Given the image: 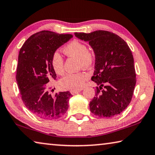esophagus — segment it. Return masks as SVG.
<instances>
[{"label": "esophagus", "mask_w": 155, "mask_h": 155, "mask_svg": "<svg viewBox=\"0 0 155 155\" xmlns=\"http://www.w3.org/2000/svg\"><path fill=\"white\" fill-rule=\"evenodd\" d=\"M81 91V90H71L70 91V93H71L72 95H74V94H77L78 92H80Z\"/></svg>", "instance_id": "esophagus-1"}]
</instances>
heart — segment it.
I'll return each instance as SVG.
<instances>
[{"mask_svg": "<svg viewBox=\"0 0 155 155\" xmlns=\"http://www.w3.org/2000/svg\"><path fill=\"white\" fill-rule=\"evenodd\" d=\"M63 51L68 57H74L78 59L80 68H90L94 61V52L88 50L86 44L78 40H74L68 44ZM51 65L57 74L61 75L64 72V60L59 52H55L52 54ZM88 77V74L85 72L69 73L61 78L60 84L63 87L68 90H78L83 87Z\"/></svg>", "mask_w": 155, "mask_h": 155, "instance_id": "heart-1", "label": "heart"}]
</instances>
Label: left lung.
I'll return each mask as SVG.
<instances>
[{
	"label": "left lung",
	"instance_id": "left-lung-1",
	"mask_svg": "<svg viewBox=\"0 0 155 155\" xmlns=\"http://www.w3.org/2000/svg\"><path fill=\"white\" fill-rule=\"evenodd\" d=\"M89 42L95 54L94 76L96 96L90 103V111L100 117H112L127 108L136 84L134 59L126 41L107 31L75 33Z\"/></svg>",
	"mask_w": 155,
	"mask_h": 155
}]
</instances>
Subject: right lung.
Instances as JSON below:
<instances>
[{"label": "right lung", "mask_w": 155, "mask_h": 155, "mask_svg": "<svg viewBox=\"0 0 155 155\" xmlns=\"http://www.w3.org/2000/svg\"><path fill=\"white\" fill-rule=\"evenodd\" d=\"M72 38L70 34L40 31L31 35L20 50L16 72L18 88L25 107L40 118H59L68 109L70 91L52 96L47 83L57 78L51 65L52 54Z\"/></svg>", "instance_id": "1"}]
</instances>
